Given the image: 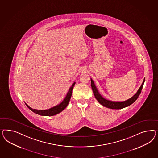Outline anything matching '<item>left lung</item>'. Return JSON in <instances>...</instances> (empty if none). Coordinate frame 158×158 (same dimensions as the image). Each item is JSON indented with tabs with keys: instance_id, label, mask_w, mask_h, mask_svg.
<instances>
[{
	"instance_id": "obj_1",
	"label": "left lung",
	"mask_w": 158,
	"mask_h": 158,
	"mask_svg": "<svg viewBox=\"0 0 158 158\" xmlns=\"http://www.w3.org/2000/svg\"><path fill=\"white\" fill-rule=\"evenodd\" d=\"M144 81H145V78L143 79V83L141 84V85L139 88L138 91H137V93L134 94V96L131 97L130 98L127 100L124 101H114L108 100L107 99H105V98H104L101 95L98 90L97 89V87H96L94 82L91 78V85L92 90L93 91V93L96 97V100L98 101V102L100 104L105 107L110 108V109L119 110V109L127 107L131 104H132L134 101L138 98L139 96V94L141 92V90L143 89Z\"/></svg>"
}]
</instances>
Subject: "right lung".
Masks as SVG:
<instances>
[{"instance_id":"obj_1","label":"right lung","mask_w":158,"mask_h":158,"mask_svg":"<svg viewBox=\"0 0 158 158\" xmlns=\"http://www.w3.org/2000/svg\"><path fill=\"white\" fill-rule=\"evenodd\" d=\"M75 85V82H73L72 86L69 88V90L67 93V95L64 99L62 101L61 103L59 104L53 106L52 108H50L48 110H36V109H33L31 107H30L27 104L25 103L26 105L28 106L29 110L34 112V113L38 114V115H41V116H54V115H57L58 114L62 112V110H65L69 102L70 99L72 96V90L73 88V86Z\"/></svg>"}]
</instances>
